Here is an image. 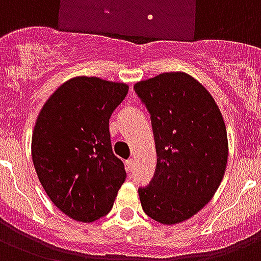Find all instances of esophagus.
<instances>
[{
  "label": "esophagus",
  "instance_id": "1",
  "mask_svg": "<svg viewBox=\"0 0 261 261\" xmlns=\"http://www.w3.org/2000/svg\"><path fill=\"white\" fill-rule=\"evenodd\" d=\"M125 166H126V170L128 171H132L133 170V159H128L126 162H125Z\"/></svg>",
  "mask_w": 261,
  "mask_h": 261
}]
</instances>
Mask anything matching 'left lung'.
Returning <instances> with one entry per match:
<instances>
[{
  "mask_svg": "<svg viewBox=\"0 0 261 261\" xmlns=\"http://www.w3.org/2000/svg\"><path fill=\"white\" fill-rule=\"evenodd\" d=\"M151 116L156 170L139 187L144 213L160 224L189 220L224 178L228 136L224 118L205 87L183 72H164L135 85Z\"/></svg>",
  "mask_w": 261,
  "mask_h": 261,
  "instance_id": "1",
  "label": "left lung"
}]
</instances>
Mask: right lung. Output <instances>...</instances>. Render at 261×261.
Masks as SVG:
<instances>
[{
  "label": "right lung",
  "mask_w": 261,
  "mask_h": 261,
  "mask_svg": "<svg viewBox=\"0 0 261 261\" xmlns=\"http://www.w3.org/2000/svg\"><path fill=\"white\" fill-rule=\"evenodd\" d=\"M124 83L78 76L48 98L32 136V159L54 205L72 220L109 213L126 172L112 149L109 120L126 97Z\"/></svg>",
  "instance_id": "add662e5"
}]
</instances>
